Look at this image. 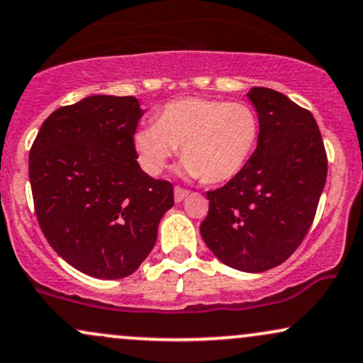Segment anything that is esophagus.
Here are the masks:
<instances>
[{"instance_id": "obj_1", "label": "esophagus", "mask_w": 363, "mask_h": 363, "mask_svg": "<svg viewBox=\"0 0 363 363\" xmlns=\"http://www.w3.org/2000/svg\"><path fill=\"white\" fill-rule=\"evenodd\" d=\"M187 196H189V191L184 189V187H179V186L174 187V199H176V203L184 201Z\"/></svg>"}]
</instances>
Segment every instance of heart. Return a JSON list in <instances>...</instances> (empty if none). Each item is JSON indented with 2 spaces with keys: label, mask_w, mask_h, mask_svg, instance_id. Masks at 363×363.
I'll return each instance as SVG.
<instances>
[{
  "label": "heart",
  "mask_w": 363,
  "mask_h": 363,
  "mask_svg": "<svg viewBox=\"0 0 363 363\" xmlns=\"http://www.w3.org/2000/svg\"><path fill=\"white\" fill-rule=\"evenodd\" d=\"M259 137V115L250 104L186 96L165 103L154 125L135 132L133 145L138 164L150 176L162 172L181 147L187 177L220 184L242 172Z\"/></svg>",
  "instance_id": "b5f03b06"
}]
</instances>
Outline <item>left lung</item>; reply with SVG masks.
I'll return each mask as SVG.
<instances>
[{"mask_svg": "<svg viewBox=\"0 0 363 363\" xmlns=\"http://www.w3.org/2000/svg\"><path fill=\"white\" fill-rule=\"evenodd\" d=\"M247 96L259 115V143L238 176L208 191L199 230L225 265L264 272L289 259L311 228L328 160L308 110L269 87H252Z\"/></svg>", "mask_w": 363, "mask_h": 363, "instance_id": "1", "label": "left lung"}]
</instances>
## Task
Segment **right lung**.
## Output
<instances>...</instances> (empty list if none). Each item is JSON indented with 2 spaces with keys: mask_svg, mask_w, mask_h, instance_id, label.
<instances>
[{
  "mask_svg": "<svg viewBox=\"0 0 363 363\" xmlns=\"http://www.w3.org/2000/svg\"><path fill=\"white\" fill-rule=\"evenodd\" d=\"M133 96H87L43 121L28 157L35 213L50 247L74 269L121 279L140 267L174 206L169 181L140 169Z\"/></svg>",
  "mask_w": 363,
  "mask_h": 363,
  "instance_id": "add662e5",
  "label": "right lung"
}]
</instances>
